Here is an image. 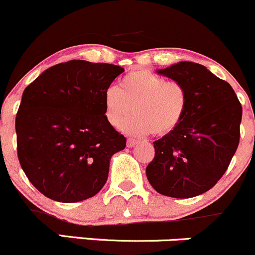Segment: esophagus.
Instances as JSON below:
<instances>
[{
    "instance_id": "1",
    "label": "esophagus",
    "mask_w": 255,
    "mask_h": 255,
    "mask_svg": "<svg viewBox=\"0 0 255 255\" xmlns=\"http://www.w3.org/2000/svg\"><path fill=\"white\" fill-rule=\"evenodd\" d=\"M138 141L135 140V138H128V147H133L135 145H137Z\"/></svg>"
}]
</instances>
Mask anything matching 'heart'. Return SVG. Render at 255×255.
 I'll return each mask as SVG.
<instances>
[{
    "mask_svg": "<svg viewBox=\"0 0 255 255\" xmlns=\"http://www.w3.org/2000/svg\"><path fill=\"white\" fill-rule=\"evenodd\" d=\"M189 96L179 81H167L151 71L136 70L120 81L119 87L110 86L103 93L107 122L118 128L135 112L136 115L122 125L130 135H166L184 118Z\"/></svg>",
    "mask_w": 255,
    "mask_h": 255,
    "instance_id": "1",
    "label": "heart"
}]
</instances>
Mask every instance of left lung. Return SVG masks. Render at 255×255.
Listing matches in <instances>:
<instances>
[{
	"label": "left lung",
	"mask_w": 255,
	"mask_h": 255,
	"mask_svg": "<svg viewBox=\"0 0 255 255\" xmlns=\"http://www.w3.org/2000/svg\"><path fill=\"white\" fill-rule=\"evenodd\" d=\"M157 72L182 82L189 103L179 125L153 142L147 179L162 195L193 198L210 190L230 166L240 143L242 106L230 83L200 64L180 61Z\"/></svg>",
	"instance_id": "1"
}]
</instances>
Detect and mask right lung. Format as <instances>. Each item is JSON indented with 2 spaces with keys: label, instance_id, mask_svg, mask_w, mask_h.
I'll use <instances>...</instances> for the list:
<instances>
[{
  "label": "right lung",
  "instance_id": "add662e5",
  "mask_svg": "<svg viewBox=\"0 0 255 255\" xmlns=\"http://www.w3.org/2000/svg\"><path fill=\"white\" fill-rule=\"evenodd\" d=\"M123 72L117 65L71 60L24 89L15 117L18 159L41 194L77 203L106 184L110 158L127 138L107 122L103 93Z\"/></svg>",
  "mask_w": 255,
  "mask_h": 255
}]
</instances>
